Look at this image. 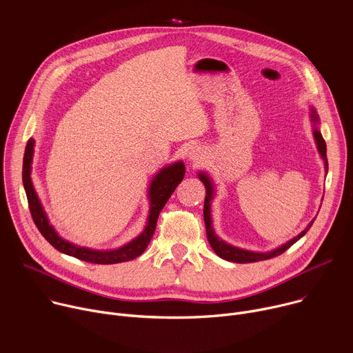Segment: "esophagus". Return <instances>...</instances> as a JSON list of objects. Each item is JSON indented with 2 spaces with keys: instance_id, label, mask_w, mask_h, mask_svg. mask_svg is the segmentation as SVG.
I'll return each mask as SVG.
<instances>
[{
  "instance_id": "esophagus-1",
  "label": "esophagus",
  "mask_w": 353,
  "mask_h": 353,
  "mask_svg": "<svg viewBox=\"0 0 353 353\" xmlns=\"http://www.w3.org/2000/svg\"><path fill=\"white\" fill-rule=\"evenodd\" d=\"M187 158L194 163H199L201 161H203L204 154L198 146H192V148H190V150L187 152Z\"/></svg>"
}]
</instances>
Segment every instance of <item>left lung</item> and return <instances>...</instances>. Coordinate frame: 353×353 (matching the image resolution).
Instances as JSON below:
<instances>
[{
	"mask_svg": "<svg viewBox=\"0 0 353 353\" xmlns=\"http://www.w3.org/2000/svg\"><path fill=\"white\" fill-rule=\"evenodd\" d=\"M312 112H313V114H312L313 121H317L319 119H317L314 110H312ZM314 138H316V142H317L319 152L321 154V157H323V159H324V162H325V170H328L327 145H325V141H324V138H323V135H321V132H320L319 130H314ZM199 180L204 183V185H205V188H207L205 203H204V221H205V228H207V237H208V241H210L211 247L214 248L215 253H216L221 259H223V260H226V261L244 264V263L264 261V260H270V259H274V257H276V256H281L282 253H285V251H286L290 245H293L300 237H303V236L306 234V232L312 228L313 222H314V221H312L310 225H309L303 232H301L300 234H297L296 237H293L292 240H289L286 244L281 245L279 248H276V250H274V251H270V253H253V251H247V250H241V248L233 247V245L225 243L223 240H221V239L215 234V232H214V229H212L211 211H210V207H211L210 201L212 199V192H214V190H212V183H211L210 179H208L205 174H203V173L199 174Z\"/></svg>",
	"mask_w": 353,
	"mask_h": 353,
	"instance_id": "1",
	"label": "left lung"
}]
</instances>
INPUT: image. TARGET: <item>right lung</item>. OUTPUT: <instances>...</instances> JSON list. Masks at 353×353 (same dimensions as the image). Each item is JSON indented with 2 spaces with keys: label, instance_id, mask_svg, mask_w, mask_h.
I'll list each match as a JSON object with an SVG mask.
<instances>
[{
  "label": "right lung",
  "instance_id": "obj_1",
  "mask_svg": "<svg viewBox=\"0 0 353 353\" xmlns=\"http://www.w3.org/2000/svg\"><path fill=\"white\" fill-rule=\"evenodd\" d=\"M33 143H34V141L30 138L28 141V145L25 149L22 181H23V187L26 191L28 205H29L32 219H33L36 228L39 229V232L43 234V237L54 248L61 251V253H64L67 256H72V257L86 261V263H92V264H117V263L134 260L138 256H141L155 233L157 222H158L161 211L163 210V207L168 203V199L170 198V195L173 194L176 187L180 184V181L184 177L185 168H184L183 162L174 163V165L161 170V173L157 174L152 184H150V188H149L150 211H149L148 225H146L145 230L137 239H134L131 243L125 244L121 248L112 250V251H94V250L78 247V245H74V244L65 241L56 233V230L53 229L52 225H48L47 216L43 212L40 201L36 195V191H34V188L32 185V180H30V163H32V155H33Z\"/></svg>",
  "mask_w": 353,
  "mask_h": 353
}]
</instances>
